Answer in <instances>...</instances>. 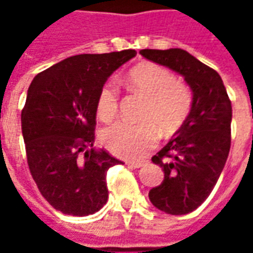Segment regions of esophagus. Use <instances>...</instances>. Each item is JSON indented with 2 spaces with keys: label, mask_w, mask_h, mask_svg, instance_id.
<instances>
[{
  "label": "esophagus",
  "mask_w": 253,
  "mask_h": 253,
  "mask_svg": "<svg viewBox=\"0 0 253 253\" xmlns=\"http://www.w3.org/2000/svg\"><path fill=\"white\" fill-rule=\"evenodd\" d=\"M126 165H127V167H130V168H141V167H143V163H135V161H127Z\"/></svg>",
  "instance_id": "obj_1"
}]
</instances>
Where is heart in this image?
I'll return each instance as SVG.
<instances>
[{
	"label": "heart",
	"mask_w": 253,
	"mask_h": 253,
	"mask_svg": "<svg viewBox=\"0 0 253 253\" xmlns=\"http://www.w3.org/2000/svg\"><path fill=\"white\" fill-rule=\"evenodd\" d=\"M134 92L148 99L141 123L116 122L101 131V142L111 153L125 159H142L164 135L179 130L192 107V92L175 74L156 63H141L128 73ZM119 108V86L115 80L103 85L97 96V115L101 121L114 119Z\"/></svg>",
	"instance_id": "b5f03b06"
}]
</instances>
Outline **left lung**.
<instances>
[{"mask_svg": "<svg viewBox=\"0 0 253 253\" xmlns=\"http://www.w3.org/2000/svg\"><path fill=\"white\" fill-rule=\"evenodd\" d=\"M152 62L175 70L192 89V107L175 137L152 157L164 180L149 191L161 211L181 215L206 201L222 172L230 150L232 103L214 69L181 48L141 50Z\"/></svg>", "mask_w": 253, "mask_h": 253, "instance_id": "left-lung-1", "label": "left lung"}]
</instances>
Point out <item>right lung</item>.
<instances>
[{"label":"right lung","mask_w":253,"mask_h":253,"mask_svg":"<svg viewBox=\"0 0 253 253\" xmlns=\"http://www.w3.org/2000/svg\"><path fill=\"white\" fill-rule=\"evenodd\" d=\"M135 50L66 58L31 83L21 111L27 161L36 186L55 210L84 217L108 199L107 170L121 160L96 150L100 89Z\"/></svg>","instance_id":"right-lung-1"}]
</instances>
